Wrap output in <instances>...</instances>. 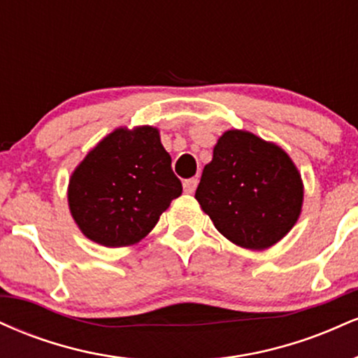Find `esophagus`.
I'll use <instances>...</instances> for the list:
<instances>
[{
  "instance_id": "obj_1",
  "label": "esophagus",
  "mask_w": 358,
  "mask_h": 358,
  "mask_svg": "<svg viewBox=\"0 0 358 358\" xmlns=\"http://www.w3.org/2000/svg\"><path fill=\"white\" fill-rule=\"evenodd\" d=\"M196 185H199V178H188L183 182V192L188 193V195H192L193 192H195Z\"/></svg>"
}]
</instances>
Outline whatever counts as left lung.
<instances>
[{"mask_svg":"<svg viewBox=\"0 0 358 358\" xmlns=\"http://www.w3.org/2000/svg\"><path fill=\"white\" fill-rule=\"evenodd\" d=\"M195 199L222 236L241 248L266 249L296 224L303 183L281 148L234 129L217 141Z\"/></svg>","mask_w":358,"mask_h":358,"instance_id":"left-lung-1","label":"left lung"}]
</instances>
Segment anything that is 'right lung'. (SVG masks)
Wrapping results in <instances>:
<instances>
[{
	"mask_svg": "<svg viewBox=\"0 0 358 358\" xmlns=\"http://www.w3.org/2000/svg\"><path fill=\"white\" fill-rule=\"evenodd\" d=\"M182 190L158 129L143 126L116 129L85 156L71 178L69 205L90 241L121 248L141 241Z\"/></svg>",
	"mask_w": 358,
	"mask_h": 358,
	"instance_id": "1",
	"label": "right lung"
}]
</instances>
